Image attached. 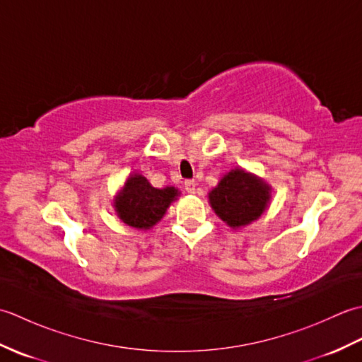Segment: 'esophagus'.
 I'll return each instance as SVG.
<instances>
[{
	"instance_id": "1",
	"label": "esophagus",
	"mask_w": 362,
	"mask_h": 362,
	"mask_svg": "<svg viewBox=\"0 0 362 362\" xmlns=\"http://www.w3.org/2000/svg\"><path fill=\"white\" fill-rule=\"evenodd\" d=\"M196 185H197V183L194 180H187L185 182V189L188 191L189 194H194L196 193Z\"/></svg>"
}]
</instances>
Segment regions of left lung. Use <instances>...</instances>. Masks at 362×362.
Returning a JSON list of instances; mask_svg holds the SVG:
<instances>
[{
  "label": "left lung",
  "instance_id": "left-lung-1",
  "mask_svg": "<svg viewBox=\"0 0 362 362\" xmlns=\"http://www.w3.org/2000/svg\"><path fill=\"white\" fill-rule=\"evenodd\" d=\"M272 187L244 168H233L209 193L214 213L233 228H243L261 218L271 204Z\"/></svg>",
  "mask_w": 362,
  "mask_h": 362
}]
</instances>
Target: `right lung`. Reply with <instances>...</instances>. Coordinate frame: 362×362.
Segmentation results:
<instances>
[{"label": "right lung", "instance_id": "1", "mask_svg": "<svg viewBox=\"0 0 362 362\" xmlns=\"http://www.w3.org/2000/svg\"><path fill=\"white\" fill-rule=\"evenodd\" d=\"M179 196L180 191L175 187L153 188L144 175L132 173L113 197V209L126 226L151 230Z\"/></svg>", "mask_w": 362, "mask_h": 362}]
</instances>
